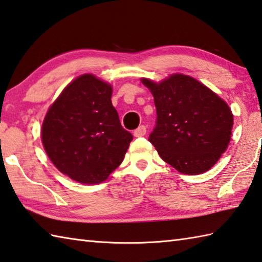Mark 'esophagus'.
<instances>
[{"label":"esophagus","mask_w":262,"mask_h":262,"mask_svg":"<svg viewBox=\"0 0 262 262\" xmlns=\"http://www.w3.org/2000/svg\"><path fill=\"white\" fill-rule=\"evenodd\" d=\"M146 132H147L146 126L145 125H140L137 130H135V132H133V135H135V137H142V136L146 135Z\"/></svg>","instance_id":"34e87169"}]
</instances>
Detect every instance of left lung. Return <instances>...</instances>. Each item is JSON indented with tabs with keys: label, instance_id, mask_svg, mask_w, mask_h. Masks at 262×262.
Masks as SVG:
<instances>
[{
	"label": "left lung",
	"instance_id": "left-lung-1",
	"mask_svg": "<svg viewBox=\"0 0 262 262\" xmlns=\"http://www.w3.org/2000/svg\"><path fill=\"white\" fill-rule=\"evenodd\" d=\"M156 124L148 140L161 159L185 174L208 171L227 149L233 114L228 105L195 78L181 74L154 83Z\"/></svg>",
	"mask_w": 262,
	"mask_h": 262
}]
</instances>
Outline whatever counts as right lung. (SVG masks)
Returning a JSON list of instances; mask_svg holds the SVG:
<instances>
[{
	"label": "right lung",
	"mask_w": 262,
	"mask_h": 262,
	"mask_svg": "<svg viewBox=\"0 0 262 262\" xmlns=\"http://www.w3.org/2000/svg\"><path fill=\"white\" fill-rule=\"evenodd\" d=\"M111 98L110 84L84 74L63 89L44 118L42 142L49 159L81 184L105 181L133 139Z\"/></svg>",
	"instance_id": "obj_1"
}]
</instances>
